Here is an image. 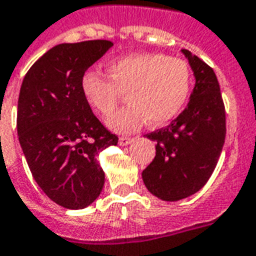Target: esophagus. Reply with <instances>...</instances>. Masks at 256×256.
I'll list each match as a JSON object with an SVG mask.
<instances>
[{"label":"esophagus","mask_w":256,"mask_h":256,"mask_svg":"<svg viewBox=\"0 0 256 256\" xmlns=\"http://www.w3.org/2000/svg\"><path fill=\"white\" fill-rule=\"evenodd\" d=\"M134 142V138H126V136H122V138H118V144L122 146H128V144H130V142Z\"/></svg>","instance_id":"esophagus-1"}]
</instances>
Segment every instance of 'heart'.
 I'll use <instances>...</instances> for the list:
<instances>
[{
  "label": "heart",
  "instance_id": "heart-1",
  "mask_svg": "<svg viewBox=\"0 0 256 256\" xmlns=\"http://www.w3.org/2000/svg\"><path fill=\"white\" fill-rule=\"evenodd\" d=\"M109 77L88 70L81 77V92L89 106L102 116L118 108L122 93L126 104L106 120L118 132L138 130L142 122L159 126L182 112L192 86L187 61L160 53H136L118 57L108 64Z\"/></svg>",
  "mask_w": 256,
  "mask_h": 256
}]
</instances>
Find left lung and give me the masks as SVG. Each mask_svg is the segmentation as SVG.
Wrapping results in <instances>:
<instances>
[{"label":"left lung","mask_w":256,"mask_h":256,"mask_svg":"<svg viewBox=\"0 0 256 256\" xmlns=\"http://www.w3.org/2000/svg\"><path fill=\"white\" fill-rule=\"evenodd\" d=\"M195 85L186 110L166 128L146 134L156 156L142 171L146 190L166 202L194 195L208 182L226 138V112L212 68L187 49Z\"/></svg>","instance_id":"1"}]
</instances>
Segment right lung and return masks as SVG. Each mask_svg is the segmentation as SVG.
<instances>
[{
  "mask_svg": "<svg viewBox=\"0 0 256 256\" xmlns=\"http://www.w3.org/2000/svg\"><path fill=\"white\" fill-rule=\"evenodd\" d=\"M112 46L106 40L56 45L32 65L20 89V146L36 183L65 208H85L98 198L106 175L97 156L118 144L80 86L82 74Z\"/></svg>",
  "mask_w": 256,
  "mask_h": 256,
  "instance_id": "right-lung-1",
  "label": "right lung"
}]
</instances>
